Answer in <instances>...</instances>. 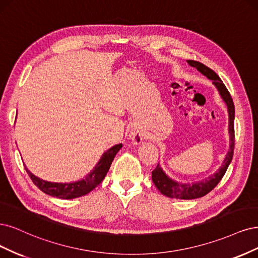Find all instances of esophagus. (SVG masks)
<instances>
[{
	"label": "esophagus",
	"instance_id": "esophagus-1",
	"mask_svg": "<svg viewBox=\"0 0 258 258\" xmlns=\"http://www.w3.org/2000/svg\"><path fill=\"white\" fill-rule=\"evenodd\" d=\"M131 137H132L133 141H134L135 144H139V143H141V140H143V135H141L140 133H138V132H134V133H132Z\"/></svg>",
	"mask_w": 258,
	"mask_h": 258
}]
</instances>
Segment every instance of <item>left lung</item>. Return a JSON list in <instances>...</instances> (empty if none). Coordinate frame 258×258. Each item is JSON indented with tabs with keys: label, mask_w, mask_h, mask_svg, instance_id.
<instances>
[{
	"label": "left lung",
	"mask_w": 258,
	"mask_h": 258,
	"mask_svg": "<svg viewBox=\"0 0 258 258\" xmlns=\"http://www.w3.org/2000/svg\"><path fill=\"white\" fill-rule=\"evenodd\" d=\"M187 63L190 66L195 68L198 72H201L203 75H205L207 78L212 80V84L219 90L220 95L223 98V101L226 103L228 108V114H229L230 146H229V150L226 154L225 160H224L219 170L208 178L204 179L203 181L194 182V183H180V182L170 179L167 174L163 171L160 164H157L155 169L152 171L153 183L163 195L170 198H177V199H195V198L203 197L209 192H211V190L217 186L219 182L222 180L224 174H225L228 166L232 160L234 148H235V127H234L235 106L227 88L223 84V81L220 79L217 73L208 68V66H206L205 64L194 60H187Z\"/></svg>",
	"instance_id": "left-lung-1"
}]
</instances>
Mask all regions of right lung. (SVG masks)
I'll list each match as a JSON object with an SVG mask.
<instances>
[{
  "instance_id": "add662e5",
  "label": "right lung",
  "mask_w": 258,
  "mask_h": 258,
  "mask_svg": "<svg viewBox=\"0 0 258 258\" xmlns=\"http://www.w3.org/2000/svg\"><path fill=\"white\" fill-rule=\"evenodd\" d=\"M121 148L122 144L111 147L109 150H107L102 155L101 160L96 164L94 169L91 171L85 179L76 182H72V183H55V182H48L45 180H41L34 176L26 166H24V167H26V170L31 180L33 181V183H34L41 192L61 199L77 198L90 193L91 190L101 183L107 174L108 170H109L115 154L118 153Z\"/></svg>"
}]
</instances>
